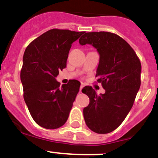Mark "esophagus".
I'll list each match as a JSON object with an SVG mask.
<instances>
[{
	"instance_id": "obj_1",
	"label": "esophagus",
	"mask_w": 158,
	"mask_h": 158,
	"mask_svg": "<svg viewBox=\"0 0 158 158\" xmlns=\"http://www.w3.org/2000/svg\"><path fill=\"white\" fill-rule=\"evenodd\" d=\"M84 85H84V83H83V82H81L80 89H80V92H81V90H82V88H83V87H84Z\"/></svg>"
}]
</instances>
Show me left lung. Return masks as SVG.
<instances>
[{
  "label": "left lung",
  "mask_w": 158,
  "mask_h": 158,
  "mask_svg": "<svg viewBox=\"0 0 158 158\" xmlns=\"http://www.w3.org/2000/svg\"><path fill=\"white\" fill-rule=\"evenodd\" d=\"M79 44H91L99 53L95 77L106 90L98 95L92 86L82 89L89 98V105L83 109L85 124L95 133H110L133 106L141 85V62L125 40L110 32L85 33Z\"/></svg>",
  "instance_id": "8db88e82"
}]
</instances>
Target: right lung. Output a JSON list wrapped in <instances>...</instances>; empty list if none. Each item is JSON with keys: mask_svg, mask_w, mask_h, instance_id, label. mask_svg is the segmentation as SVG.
Instances as JSON below:
<instances>
[{"mask_svg": "<svg viewBox=\"0 0 158 158\" xmlns=\"http://www.w3.org/2000/svg\"><path fill=\"white\" fill-rule=\"evenodd\" d=\"M83 32L52 29L26 48L20 72L23 98L37 125L47 129L63 126L67 121L80 82L76 79L60 86L56 80L66 67L72 44Z\"/></svg>", "mask_w": 158, "mask_h": 158, "instance_id": "obj_1", "label": "right lung"}]
</instances>
